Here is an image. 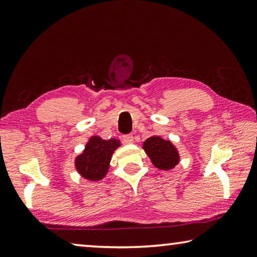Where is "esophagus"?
I'll list each match as a JSON object with an SVG mask.
<instances>
[{
    "label": "esophagus",
    "instance_id": "esophagus-1",
    "mask_svg": "<svg viewBox=\"0 0 257 257\" xmlns=\"http://www.w3.org/2000/svg\"><path fill=\"white\" fill-rule=\"evenodd\" d=\"M134 136L133 135H125L122 137V142H123L124 144H134Z\"/></svg>",
    "mask_w": 257,
    "mask_h": 257
}]
</instances>
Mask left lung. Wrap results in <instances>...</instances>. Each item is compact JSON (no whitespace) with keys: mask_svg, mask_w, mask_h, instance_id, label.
I'll use <instances>...</instances> for the list:
<instances>
[{"mask_svg":"<svg viewBox=\"0 0 257 257\" xmlns=\"http://www.w3.org/2000/svg\"><path fill=\"white\" fill-rule=\"evenodd\" d=\"M143 150L159 170H172L181 161L180 151L176 145L158 135L149 137L143 143Z\"/></svg>","mask_w":257,"mask_h":257,"instance_id":"left-lung-1","label":"left lung"}]
</instances>
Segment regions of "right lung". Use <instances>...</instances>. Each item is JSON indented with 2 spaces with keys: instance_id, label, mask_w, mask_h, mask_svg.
Listing matches in <instances>:
<instances>
[{
  "instance_id": "obj_1",
  "label": "right lung",
  "mask_w": 257,
  "mask_h": 257,
  "mask_svg": "<svg viewBox=\"0 0 257 257\" xmlns=\"http://www.w3.org/2000/svg\"><path fill=\"white\" fill-rule=\"evenodd\" d=\"M121 142L116 138H103L93 135L89 138L84 149L74 159V167L77 174L89 182H98L106 176L111 159Z\"/></svg>"
}]
</instances>
